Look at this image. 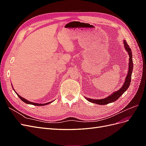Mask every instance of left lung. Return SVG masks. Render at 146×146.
Segmentation results:
<instances>
[{
	"instance_id": "8db88e82",
	"label": "left lung",
	"mask_w": 146,
	"mask_h": 146,
	"mask_svg": "<svg viewBox=\"0 0 146 146\" xmlns=\"http://www.w3.org/2000/svg\"><path fill=\"white\" fill-rule=\"evenodd\" d=\"M123 44H124V46L125 48V50L129 53V71H128V74L126 77V79L124 84L122 86V87L121 88L120 90H118L116 92H114V93L110 96L107 97V98H105L103 99H99V100H96V99H91L89 98H85L88 101L91 102L94 104H97L99 105H107L109 103H112L113 102L117 100L123 94L128 88H129L130 84L131 82V73L132 70H133V60H132V54H131V50L129 46L128 45L126 41H123Z\"/></svg>"
}]
</instances>
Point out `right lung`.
I'll use <instances>...</instances> for the list:
<instances>
[{"label": "right lung", "mask_w": 146, "mask_h": 146, "mask_svg": "<svg viewBox=\"0 0 146 146\" xmlns=\"http://www.w3.org/2000/svg\"><path fill=\"white\" fill-rule=\"evenodd\" d=\"M14 90V89H13ZM17 94V93H16ZM17 95L18 96V97L19 98L21 99V100H23L24 102H25V103H26V104H31V105H36V106H41V105H47V104H50V102H48V103H46V104H36V103H33V102H30V101H28L27 100H26V99H25L24 98H22V97H21L19 94H17ZM52 102H53V101H52Z\"/></svg>", "instance_id": "add662e5"}]
</instances>
